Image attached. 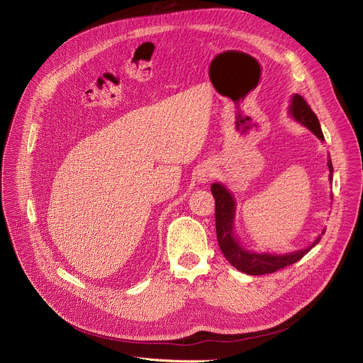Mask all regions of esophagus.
<instances>
[{"label": "esophagus", "mask_w": 363, "mask_h": 363, "mask_svg": "<svg viewBox=\"0 0 363 363\" xmlns=\"http://www.w3.org/2000/svg\"><path fill=\"white\" fill-rule=\"evenodd\" d=\"M213 177V170H212V167H208V166H203L200 170H199V181H201V182H206V181H208Z\"/></svg>", "instance_id": "1"}]
</instances>
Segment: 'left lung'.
<instances>
[{"label":"left lung","mask_w":363,"mask_h":363,"mask_svg":"<svg viewBox=\"0 0 363 363\" xmlns=\"http://www.w3.org/2000/svg\"><path fill=\"white\" fill-rule=\"evenodd\" d=\"M290 113L291 116L303 123L306 128H309L315 135L323 141V133L319 125V121L316 114L312 111L309 104L306 103L301 95L294 94L290 104ZM328 169H330V179H333V163L328 160ZM212 194L216 201V235L218 242L223 256L226 260L230 262L234 268L238 271L249 274V275H264V274H272L278 269L285 268V266H290L300 260L304 255L309 253L312 247H315L320 235L325 234V230L318 235V238L304 250L293 252L289 255H272V253H257L255 250L247 249L237 237L234 231V218H235V200L231 196V193L222 185L215 182L212 186Z\"/></svg>","instance_id":"obj_1"}]
</instances>
